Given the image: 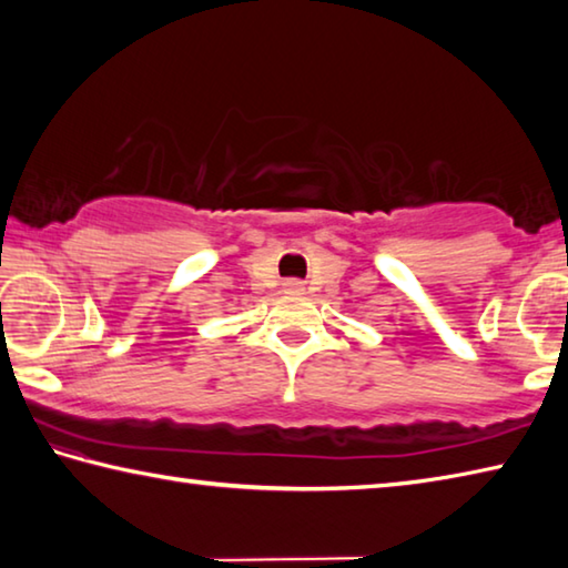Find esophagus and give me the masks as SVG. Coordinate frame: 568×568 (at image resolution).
Listing matches in <instances>:
<instances>
[{
    "mask_svg": "<svg viewBox=\"0 0 568 568\" xmlns=\"http://www.w3.org/2000/svg\"><path fill=\"white\" fill-rule=\"evenodd\" d=\"M283 291L287 295H303L305 293V283L303 281H285L283 283Z\"/></svg>",
    "mask_w": 568,
    "mask_h": 568,
    "instance_id": "esophagus-1",
    "label": "esophagus"
}]
</instances>
